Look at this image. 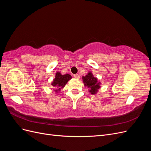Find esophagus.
Wrapping results in <instances>:
<instances>
[{"label": "esophagus", "instance_id": "1", "mask_svg": "<svg viewBox=\"0 0 151 151\" xmlns=\"http://www.w3.org/2000/svg\"><path fill=\"white\" fill-rule=\"evenodd\" d=\"M74 78L77 79L80 78V76H79V74H74Z\"/></svg>", "mask_w": 151, "mask_h": 151}]
</instances>
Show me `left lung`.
<instances>
[{
	"label": "left lung",
	"instance_id": "1",
	"mask_svg": "<svg viewBox=\"0 0 151 151\" xmlns=\"http://www.w3.org/2000/svg\"><path fill=\"white\" fill-rule=\"evenodd\" d=\"M84 86L89 88V93L92 94H96L100 88V82H98L96 77H94L91 72H89L86 76H83Z\"/></svg>",
	"mask_w": 151,
	"mask_h": 151
}]
</instances>
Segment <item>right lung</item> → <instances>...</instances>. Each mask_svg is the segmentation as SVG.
Returning a JSON list of instances; mask_svg holds the SVG:
<instances>
[{
  "instance_id": "add662e5",
  "label": "right lung",
  "mask_w": 151,
  "mask_h": 151,
  "mask_svg": "<svg viewBox=\"0 0 151 151\" xmlns=\"http://www.w3.org/2000/svg\"><path fill=\"white\" fill-rule=\"evenodd\" d=\"M72 79V76L69 74L62 75L60 72L56 73L55 78L53 79L52 85L55 88V92L60 91L61 89L64 88L67 82Z\"/></svg>"
}]
</instances>
